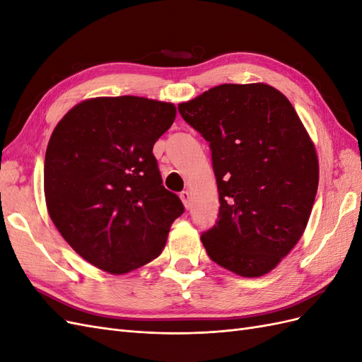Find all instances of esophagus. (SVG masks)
<instances>
[{
  "label": "esophagus",
  "instance_id": "obj_1",
  "mask_svg": "<svg viewBox=\"0 0 362 362\" xmlns=\"http://www.w3.org/2000/svg\"><path fill=\"white\" fill-rule=\"evenodd\" d=\"M180 198H181V201H182V204H184V206L187 208H190V201H192V194H190V192L189 190H184V192H181L180 193Z\"/></svg>",
  "mask_w": 362,
  "mask_h": 362
}]
</instances>
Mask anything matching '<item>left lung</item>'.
<instances>
[{
	"label": "left lung",
	"instance_id": "obj_1",
	"mask_svg": "<svg viewBox=\"0 0 362 362\" xmlns=\"http://www.w3.org/2000/svg\"><path fill=\"white\" fill-rule=\"evenodd\" d=\"M178 110L211 148L221 206L201 235L208 257L235 275L264 276L308 225L319 185L314 141L288 98L266 83L216 86Z\"/></svg>",
	"mask_w": 362,
	"mask_h": 362
}]
</instances>
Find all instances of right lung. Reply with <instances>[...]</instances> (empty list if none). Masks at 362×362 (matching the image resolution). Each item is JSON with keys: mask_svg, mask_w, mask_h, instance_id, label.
Listing matches in <instances>:
<instances>
[{"mask_svg": "<svg viewBox=\"0 0 362 362\" xmlns=\"http://www.w3.org/2000/svg\"><path fill=\"white\" fill-rule=\"evenodd\" d=\"M177 107L144 96H98L74 105L49 137L43 192L68 245L92 266L125 275L156 259L184 211L164 189L156 141Z\"/></svg>", "mask_w": 362, "mask_h": 362, "instance_id": "1", "label": "right lung"}]
</instances>
